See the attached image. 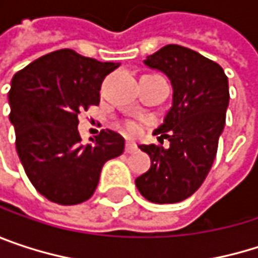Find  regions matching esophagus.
<instances>
[{"label": "esophagus", "instance_id": "esophagus-1", "mask_svg": "<svg viewBox=\"0 0 258 258\" xmlns=\"http://www.w3.org/2000/svg\"><path fill=\"white\" fill-rule=\"evenodd\" d=\"M136 149H137V146H136L133 142H127V143H125V152H127V154L136 152Z\"/></svg>", "mask_w": 258, "mask_h": 258}]
</instances>
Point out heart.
<instances>
[{
  "instance_id": "1",
  "label": "heart",
  "mask_w": 258,
  "mask_h": 258,
  "mask_svg": "<svg viewBox=\"0 0 258 258\" xmlns=\"http://www.w3.org/2000/svg\"><path fill=\"white\" fill-rule=\"evenodd\" d=\"M124 130L128 133V134H137L140 131V125L134 121H125L124 122Z\"/></svg>"
}]
</instances>
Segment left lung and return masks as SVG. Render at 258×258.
<instances>
[{
	"label": "left lung",
	"instance_id": "obj_1",
	"mask_svg": "<svg viewBox=\"0 0 258 258\" xmlns=\"http://www.w3.org/2000/svg\"><path fill=\"white\" fill-rule=\"evenodd\" d=\"M145 64L169 76L173 104L154 131L160 143L139 146L151 157V169L136 179V186L152 203H178L200 188L217 157L229 80L220 64L179 44L161 47ZM164 138L169 147L162 146Z\"/></svg>",
	"mask_w": 258,
	"mask_h": 258
}]
</instances>
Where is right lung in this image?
I'll return each mask as SVG.
<instances>
[{"label":"right lung","instance_id":"1","mask_svg":"<svg viewBox=\"0 0 258 258\" xmlns=\"http://www.w3.org/2000/svg\"><path fill=\"white\" fill-rule=\"evenodd\" d=\"M72 49H59L32 61L12 79L10 121L26 176L47 200L58 205L86 202L104 163L124 152L125 140L101 130L82 143L78 115L100 103L101 82L118 69Z\"/></svg>","mask_w":258,"mask_h":258}]
</instances>
